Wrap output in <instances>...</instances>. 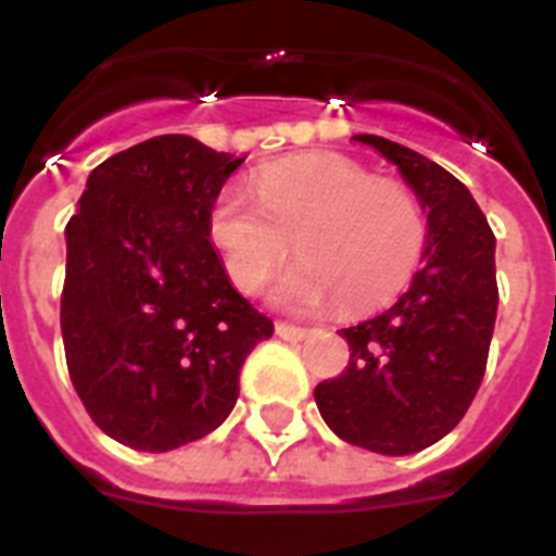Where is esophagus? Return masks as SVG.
<instances>
[{"label": "esophagus", "instance_id": "obj_1", "mask_svg": "<svg viewBox=\"0 0 556 556\" xmlns=\"http://www.w3.org/2000/svg\"><path fill=\"white\" fill-rule=\"evenodd\" d=\"M277 334L282 340H305L312 331L300 329V326H291V323H277Z\"/></svg>", "mask_w": 556, "mask_h": 556}]
</instances>
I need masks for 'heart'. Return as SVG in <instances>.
Here are the masks:
<instances>
[{
    "label": "heart",
    "mask_w": 556,
    "mask_h": 556,
    "mask_svg": "<svg viewBox=\"0 0 556 556\" xmlns=\"http://www.w3.org/2000/svg\"><path fill=\"white\" fill-rule=\"evenodd\" d=\"M251 192L225 187L207 216L230 282L260 291L286 262L291 239L300 262L274 288L288 308L334 300L357 314L389 303L421 262L427 213L395 178H378L340 152H308L262 167Z\"/></svg>",
    "instance_id": "heart-1"
}]
</instances>
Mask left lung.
Returning <instances> with one entry per match:
<instances>
[{"instance_id":"8db88e82","label":"left lung","mask_w":556,"mask_h":556,"mask_svg":"<svg viewBox=\"0 0 556 556\" xmlns=\"http://www.w3.org/2000/svg\"><path fill=\"white\" fill-rule=\"evenodd\" d=\"M392 161L427 213L424 268L397 303L349 326V366L314 401L340 439L409 456L444 439L473 404L488 366L500 288L496 236L456 176L401 143L355 135Z\"/></svg>"}]
</instances>
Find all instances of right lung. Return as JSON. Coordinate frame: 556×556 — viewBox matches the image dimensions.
I'll use <instances>...</instances> for the list:
<instances>
[{
    "mask_svg": "<svg viewBox=\"0 0 556 556\" xmlns=\"http://www.w3.org/2000/svg\"><path fill=\"white\" fill-rule=\"evenodd\" d=\"M244 159L159 135L91 169L65 225V364L86 413L132 450L207 435L274 323L227 279L207 216Z\"/></svg>",
    "mask_w": 556,
    "mask_h": 556,
    "instance_id": "add662e5",
    "label": "right lung"
}]
</instances>
